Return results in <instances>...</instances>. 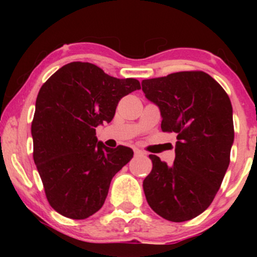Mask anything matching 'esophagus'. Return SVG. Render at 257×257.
Returning a JSON list of instances; mask_svg holds the SVG:
<instances>
[{
	"label": "esophagus",
	"mask_w": 257,
	"mask_h": 257,
	"mask_svg": "<svg viewBox=\"0 0 257 257\" xmlns=\"http://www.w3.org/2000/svg\"><path fill=\"white\" fill-rule=\"evenodd\" d=\"M134 156L135 157H141V156H145V152H143L141 150H135Z\"/></svg>",
	"instance_id": "1"
}]
</instances>
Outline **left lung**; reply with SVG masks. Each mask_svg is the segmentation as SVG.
Segmentation results:
<instances>
[{
  "mask_svg": "<svg viewBox=\"0 0 257 257\" xmlns=\"http://www.w3.org/2000/svg\"><path fill=\"white\" fill-rule=\"evenodd\" d=\"M143 91L159 107L162 131L176 133L175 161L150 155L152 170L143 182L155 213L173 222L202 214L219 191L234 140L231 100L203 71L144 79Z\"/></svg>",
  "mask_w": 257,
  "mask_h": 257,
  "instance_id": "1",
  "label": "left lung"
}]
</instances>
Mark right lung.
I'll use <instances>...</instances> for the list:
<instances>
[{
  "instance_id": "1",
  "label": "right lung",
  "mask_w": 257,
  "mask_h": 257,
  "mask_svg": "<svg viewBox=\"0 0 257 257\" xmlns=\"http://www.w3.org/2000/svg\"><path fill=\"white\" fill-rule=\"evenodd\" d=\"M135 78H114L90 63L64 65L36 99L31 134L34 161L49 204L83 220L104 205L111 180L133 158L132 149L106 147L95 128L110 123L118 101L140 89Z\"/></svg>"
}]
</instances>
